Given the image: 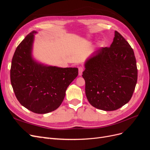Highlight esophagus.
I'll use <instances>...</instances> for the list:
<instances>
[{
    "instance_id": "obj_1",
    "label": "esophagus",
    "mask_w": 150,
    "mask_h": 150,
    "mask_svg": "<svg viewBox=\"0 0 150 150\" xmlns=\"http://www.w3.org/2000/svg\"><path fill=\"white\" fill-rule=\"evenodd\" d=\"M78 69H79V76H81V75L83 74V71H84L83 67H79Z\"/></svg>"
}]
</instances>
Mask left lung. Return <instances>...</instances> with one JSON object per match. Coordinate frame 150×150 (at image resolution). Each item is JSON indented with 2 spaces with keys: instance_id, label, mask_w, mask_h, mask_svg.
<instances>
[{
  "instance_id": "left-lung-1",
  "label": "left lung",
  "mask_w": 150,
  "mask_h": 150,
  "mask_svg": "<svg viewBox=\"0 0 150 150\" xmlns=\"http://www.w3.org/2000/svg\"><path fill=\"white\" fill-rule=\"evenodd\" d=\"M82 75L89 103L99 110L115 111L128 103L137 83L133 49L117 31L110 47H102L86 59Z\"/></svg>"
}]
</instances>
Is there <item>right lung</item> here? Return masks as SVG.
<instances>
[{
  "instance_id": "1",
  "label": "right lung",
  "mask_w": 150,
  "mask_h": 150,
  "mask_svg": "<svg viewBox=\"0 0 150 150\" xmlns=\"http://www.w3.org/2000/svg\"><path fill=\"white\" fill-rule=\"evenodd\" d=\"M34 30L17 46L11 68V81L17 100L38 114L56 110L68 86L78 75L77 67H60L38 61L33 56Z\"/></svg>"
}]
</instances>
